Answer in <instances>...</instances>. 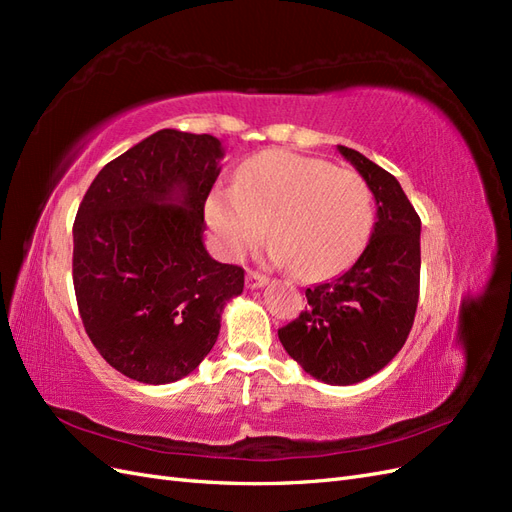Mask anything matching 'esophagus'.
Listing matches in <instances>:
<instances>
[{
    "label": "esophagus",
    "instance_id": "1",
    "mask_svg": "<svg viewBox=\"0 0 512 512\" xmlns=\"http://www.w3.org/2000/svg\"><path fill=\"white\" fill-rule=\"evenodd\" d=\"M269 282V277L267 275H262V273H258V271H247V275H245V286L250 288V290H256V288H262Z\"/></svg>",
    "mask_w": 512,
    "mask_h": 512
}]
</instances>
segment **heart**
Returning a JSON list of instances; mask_svg holds the SVG:
<instances>
[{"label": "heart", "mask_w": 512, "mask_h": 512, "mask_svg": "<svg viewBox=\"0 0 512 512\" xmlns=\"http://www.w3.org/2000/svg\"><path fill=\"white\" fill-rule=\"evenodd\" d=\"M207 220L230 258L254 250L267 232L269 258L314 280L342 271L359 254L374 203L352 170L275 149L247 160L235 185L211 192Z\"/></svg>", "instance_id": "heart-1"}]
</instances>
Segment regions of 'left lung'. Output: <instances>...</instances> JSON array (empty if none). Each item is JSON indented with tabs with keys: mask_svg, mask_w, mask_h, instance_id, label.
<instances>
[{
	"mask_svg": "<svg viewBox=\"0 0 512 512\" xmlns=\"http://www.w3.org/2000/svg\"><path fill=\"white\" fill-rule=\"evenodd\" d=\"M337 151L374 194L376 224L354 265L307 288L305 312L277 335L309 376L346 386L378 374L406 344L421 282V218L391 173L359 151Z\"/></svg>",
	"mask_w": 512,
	"mask_h": 512,
	"instance_id": "1",
	"label": "left lung"
}]
</instances>
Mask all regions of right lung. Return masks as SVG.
I'll return each mask as SVG.
<instances>
[{"label": "right lung", "instance_id": "1", "mask_svg": "<svg viewBox=\"0 0 512 512\" xmlns=\"http://www.w3.org/2000/svg\"><path fill=\"white\" fill-rule=\"evenodd\" d=\"M222 158L220 138L160 130L108 162L76 213L72 280L85 331L136 382L192 374L243 292V269L213 260L203 241Z\"/></svg>", "mask_w": 512, "mask_h": 512}]
</instances>
